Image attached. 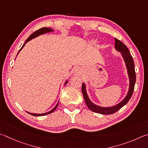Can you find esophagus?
I'll use <instances>...</instances> for the list:
<instances>
[{
    "instance_id": "1",
    "label": "esophagus",
    "mask_w": 148,
    "mask_h": 148,
    "mask_svg": "<svg viewBox=\"0 0 148 148\" xmlns=\"http://www.w3.org/2000/svg\"><path fill=\"white\" fill-rule=\"evenodd\" d=\"M81 73H82L81 69H79V68H77V69H75V75H77V76L81 75Z\"/></svg>"
}]
</instances>
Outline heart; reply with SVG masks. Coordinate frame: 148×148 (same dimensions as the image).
Wrapping results in <instances>:
<instances>
[{
    "label": "heart",
    "mask_w": 148,
    "mask_h": 148,
    "mask_svg": "<svg viewBox=\"0 0 148 148\" xmlns=\"http://www.w3.org/2000/svg\"><path fill=\"white\" fill-rule=\"evenodd\" d=\"M93 43H95V41H93Z\"/></svg>",
    "instance_id": "obj_1"
}]
</instances>
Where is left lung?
I'll return each instance as SVG.
<instances>
[{"label":"left lung","instance_id":"obj_1","mask_svg":"<svg viewBox=\"0 0 148 148\" xmlns=\"http://www.w3.org/2000/svg\"><path fill=\"white\" fill-rule=\"evenodd\" d=\"M115 49L118 51L121 52V56H123L124 61H125L127 70L128 73V76L129 79V88L127 94L125 97L120 103H119L118 104L112 106V107H100V106L95 105L94 103H93L91 101V100L89 99L88 95L87 94L86 85H85L84 83H82V94H83L84 99L87 107L90 108V110L93 111V112L105 115L111 114L115 113L128 103L129 99H131L132 95L133 94L134 84H135L136 82V73L135 69H134V62L133 57H132L131 54H130L129 49L125 45V44L123 43L121 41L118 40L116 38H115Z\"/></svg>","mask_w":148,"mask_h":148}]
</instances>
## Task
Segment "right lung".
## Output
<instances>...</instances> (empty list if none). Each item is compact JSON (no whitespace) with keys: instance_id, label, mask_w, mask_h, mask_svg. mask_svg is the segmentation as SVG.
Here are the masks:
<instances>
[{"instance_id":"right-lung-1","label":"right lung","mask_w":148,"mask_h":148,"mask_svg":"<svg viewBox=\"0 0 148 148\" xmlns=\"http://www.w3.org/2000/svg\"><path fill=\"white\" fill-rule=\"evenodd\" d=\"M52 31H53V29H52V28H48V27H43V28H40V29H39V30H36V32L32 33V34H31V35L29 36V37H28V38H27V40H26L25 43L24 44H23V45L22 46V47L20 49L19 51L18 52L17 54H19L20 51L21 50V49L23 48V47H24V46L25 45V44L27 43L28 42V41H29L30 40H32L33 38H36V37H38V36H40V35H41V34H45V33H47V32H52ZM67 83V81H66V82H65L64 85H66ZM58 102H59V101H58ZM58 103H57L55 107H54L53 108V109L51 110L50 111H49V112H47L43 113V114H35V113H30V112H28V114H30L32 115V116H45V115H47V114H49L52 113V112H54V111L56 110V108H57V107H58Z\"/></svg>"}]
</instances>
